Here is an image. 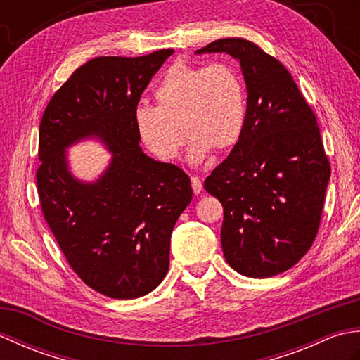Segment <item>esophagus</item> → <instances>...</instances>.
<instances>
[{"mask_svg": "<svg viewBox=\"0 0 360 360\" xmlns=\"http://www.w3.org/2000/svg\"><path fill=\"white\" fill-rule=\"evenodd\" d=\"M192 188L195 195H200L202 192V182L198 176H192Z\"/></svg>", "mask_w": 360, "mask_h": 360, "instance_id": "34e87169", "label": "esophagus"}]
</instances>
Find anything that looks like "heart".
<instances>
[{"label": "heart", "instance_id": "obj_1", "mask_svg": "<svg viewBox=\"0 0 360 360\" xmlns=\"http://www.w3.org/2000/svg\"><path fill=\"white\" fill-rule=\"evenodd\" d=\"M155 102L156 108L136 111V129L145 148L162 162L179 156L183 131L190 139L192 162H202L210 150L226 151L240 141L246 96L232 65H174L158 85Z\"/></svg>", "mask_w": 360, "mask_h": 360}]
</instances>
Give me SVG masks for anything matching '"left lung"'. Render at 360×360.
<instances>
[{"label":"left lung","mask_w":360,"mask_h":360,"mask_svg":"<svg viewBox=\"0 0 360 360\" xmlns=\"http://www.w3.org/2000/svg\"><path fill=\"white\" fill-rule=\"evenodd\" d=\"M240 62L248 108L240 141L204 181L224 207L221 246L241 275L292 267L319 232L331 165L314 111L277 58L246 38H221L196 53Z\"/></svg>","instance_id":"1"}]
</instances>
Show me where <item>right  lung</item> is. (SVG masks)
<instances>
[{
  "label": "right lung",
  "instance_id": "add662e5",
  "mask_svg": "<svg viewBox=\"0 0 360 360\" xmlns=\"http://www.w3.org/2000/svg\"><path fill=\"white\" fill-rule=\"evenodd\" d=\"M173 49L142 57H97L52 96L40 124L37 188L43 217L72 271L111 298H137L159 286L170 236L192 201L190 178L139 147L136 110ZM97 135L113 153L93 185L74 180L64 148Z\"/></svg>",
  "mask_w": 360,
  "mask_h": 360
}]
</instances>
